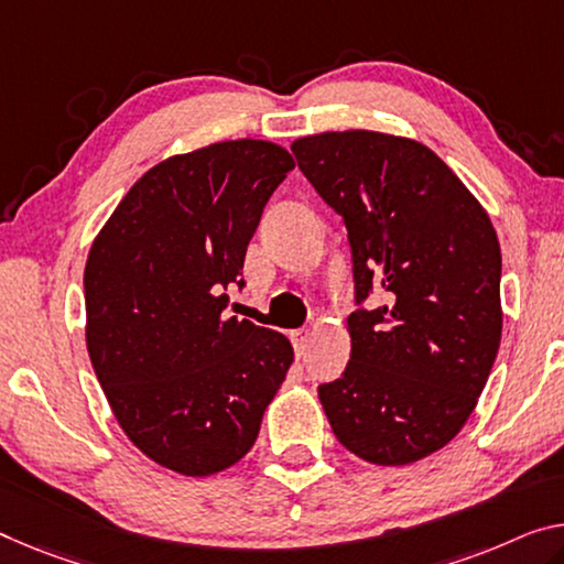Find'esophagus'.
<instances>
[{
  "mask_svg": "<svg viewBox=\"0 0 564 564\" xmlns=\"http://www.w3.org/2000/svg\"><path fill=\"white\" fill-rule=\"evenodd\" d=\"M290 340L294 345V352L302 355V352H305V348H307V343H310V330H305V327H300V330H292L290 333Z\"/></svg>",
  "mask_w": 564,
  "mask_h": 564,
  "instance_id": "esophagus-1",
  "label": "esophagus"
}]
</instances>
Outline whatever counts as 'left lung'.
Masks as SVG:
<instances>
[{"label": "left lung", "instance_id": "1", "mask_svg": "<svg viewBox=\"0 0 564 564\" xmlns=\"http://www.w3.org/2000/svg\"><path fill=\"white\" fill-rule=\"evenodd\" d=\"M343 216L352 254L350 360L317 388L337 441L378 466L444 448L487 386L501 340V252L487 212L411 138L337 131L292 143ZM372 293L387 300L370 311Z\"/></svg>", "mask_w": 564, "mask_h": 564}]
</instances>
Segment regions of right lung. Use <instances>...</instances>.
I'll return each instance as SVG.
<instances>
[{"label": "right lung", "instance_id": "add662e5", "mask_svg": "<svg viewBox=\"0 0 564 564\" xmlns=\"http://www.w3.org/2000/svg\"><path fill=\"white\" fill-rule=\"evenodd\" d=\"M294 169L270 141L212 143L135 181L85 264V340L126 436L155 464L212 476L254 446L294 360L282 333L229 317L249 239Z\"/></svg>", "mask_w": 564, "mask_h": 564}]
</instances>
